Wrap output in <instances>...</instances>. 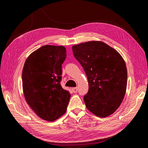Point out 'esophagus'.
I'll use <instances>...</instances> for the list:
<instances>
[{
	"mask_svg": "<svg viewBox=\"0 0 148 148\" xmlns=\"http://www.w3.org/2000/svg\"><path fill=\"white\" fill-rule=\"evenodd\" d=\"M72 91H73V92H74V93H76V92H77V91H78V88L77 87H76V88H72Z\"/></svg>",
	"mask_w": 148,
	"mask_h": 148,
	"instance_id": "1",
	"label": "esophagus"
}]
</instances>
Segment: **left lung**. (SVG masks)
<instances>
[{"mask_svg": "<svg viewBox=\"0 0 148 148\" xmlns=\"http://www.w3.org/2000/svg\"><path fill=\"white\" fill-rule=\"evenodd\" d=\"M72 49L88 80L89 90L84 96L86 108L97 117H108L120 107L126 92L127 70L123 57L99 41L83 42Z\"/></svg>", "mask_w": 148, "mask_h": 148, "instance_id": "left-lung-1", "label": "left lung"}]
</instances>
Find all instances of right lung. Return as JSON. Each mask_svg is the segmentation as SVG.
<instances>
[{
	"label": "right lung",
	"mask_w": 148,
	"mask_h": 148,
	"mask_svg": "<svg viewBox=\"0 0 148 148\" xmlns=\"http://www.w3.org/2000/svg\"><path fill=\"white\" fill-rule=\"evenodd\" d=\"M66 56L64 46H43L27 57L22 71L26 102L39 117L49 122L65 113L70 98L60 83Z\"/></svg>",
	"instance_id": "add662e5"
}]
</instances>
